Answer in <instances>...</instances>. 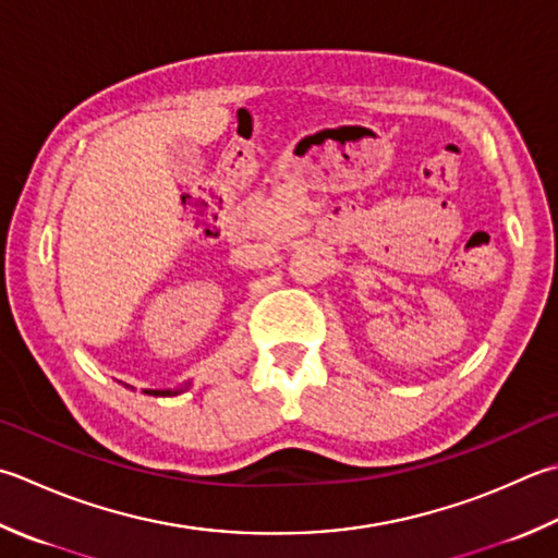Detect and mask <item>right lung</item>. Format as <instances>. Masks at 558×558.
<instances>
[{
    "label": "right lung",
    "mask_w": 558,
    "mask_h": 558,
    "mask_svg": "<svg viewBox=\"0 0 558 558\" xmlns=\"http://www.w3.org/2000/svg\"><path fill=\"white\" fill-rule=\"evenodd\" d=\"M183 389H145V395H151V397H173V395H181Z\"/></svg>",
    "instance_id": "1"
}]
</instances>
